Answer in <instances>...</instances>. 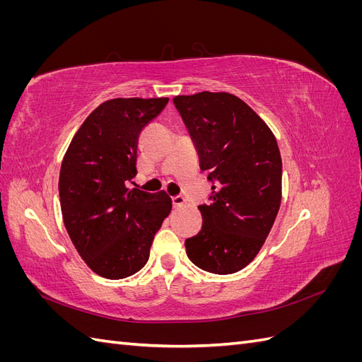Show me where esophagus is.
<instances>
[{
  "label": "esophagus",
  "mask_w": 362,
  "mask_h": 362,
  "mask_svg": "<svg viewBox=\"0 0 362 362\" xmlns=\"http://www.w3.org/2000/svg\"><path fill=\"white\" fill-rule=\"evenodd\" d=\"M185 204V198L184 196H181V194H177V196H173L172 198V205L177 208V206H182Z\"/></svg>",
  "instance_id": "1"
}]
</instances>
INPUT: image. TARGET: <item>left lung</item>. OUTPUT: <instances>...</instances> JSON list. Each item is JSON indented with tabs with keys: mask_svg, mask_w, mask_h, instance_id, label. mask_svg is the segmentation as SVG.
<instances>
[{
	"mask_svg": "<svg viewBox=\"0 0 362 362\" xmlns=\"http://www.w3.org/2000/svg\"><path fill=\"white\" fill-rule=\"evenodd\" d=\"M173 104L213 182L199 205L201 231L185 240L194 266L229 275L264 245L281 205L282 161L275 136L240 98L225 92L175 96Z\"/></svg>",
	"mask_w": 362,
	"mask_h": 362,
	"instance_id": "8db88e82",
	"label": "left lung"
}]
</instances>
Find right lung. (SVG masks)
Here are the masks:
<instances>
[{
	"label": "right lung",
	"instance_id": "add662e5",
	"mask_svg": "<svg viewBox=\"0 0 362 362\" xmlns=\"http://www.w3.org/2000/svg\"><path fill=\"white\" fill-rule=\"evenodd\" d=\"M168 98H116L87 116L64 154L59 194L63 222L80 257L98 275L122 279L149 258L172 210L169 196L127 185L136 177L139 136Z\"/></svg>",
	"mask_w": 362,
	"mask_h": 362
}]
</instances>
